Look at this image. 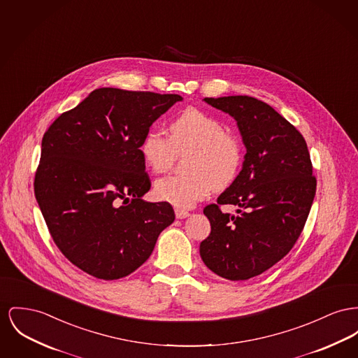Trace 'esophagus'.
Here are the masks:
<instances>
[{
    "mask_svg": "<svg viewBox=\"0 0 358 358\" xmlns=\"http://www.w3.org/2000/svg\"><path fill=\"white\" fill-rule=\"evenodd\" d=\"M174 212H176V217H177V219H185V217L189 216V212H188V210H181V208H176Z\"/></svg>",
    "mask_w": 358,
    "mask_h": 358,
    "instance_id": "obj_1",
    "label": "esophagus"
}]
</instances>
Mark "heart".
Masks as SVG:
<instances>
[{
	"label": "heart",
	"mask_w": 358,
	"mask_h": 358,
	"mask_svg": "<svg viewBox=\"0 0 358 358\" xmlns=\"http://www.w3.org/2000/svg\"><path fill=\"white\" fill-rule=\"evenodd\" d=\"M169 131L170 138L148 129L141 142L142 157L154 173L168 171L177 152L192 150L187 159L189 173L171 174L155 182L154 192L159 200L190 208L213 188H227L236 178L243 159L242 143L217 117L188 108L170 123Z\"/></svg>",
	"instance_id": "heart-1"
}]
</instances>
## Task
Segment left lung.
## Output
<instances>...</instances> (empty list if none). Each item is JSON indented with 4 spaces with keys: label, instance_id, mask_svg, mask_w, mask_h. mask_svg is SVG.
I'll return each mask as SVG.
<instances>
[{
    "label": "left lung",
    "instance_id": "1",
    "mask_svg": "<svg viewBox=\"0 0 358 358\" xmlns=\"http://www.w3.org/2000/svg\"><path fill=\"white\" fill-rule=\"evenodd\" d=\"M236 120L246 148L242 170L204 208L210 234L200 243L213 273L249 280L264 273L294 248L315 197L316 178L303 135L266 103L249 96L204 99ZM231 203L239 215L218 207Z\"/></svg>",
    "mask_w": 358,
    "mask_h": 358
}]
</instances>
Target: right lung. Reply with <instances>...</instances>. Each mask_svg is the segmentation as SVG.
<instances>
[{
	"instance_id": "1",
	"label": "right lung",
	"mask_w": 358,
	"mask_h": 358,
	"mask_svg": "<svg viewBox=\"0 0 358 358\" xmlns=\"http://www.w3.org/2000/svg\"><path fill=\"white\" fill-rule=\"evenodd\" d=\"M182 97L93 90L45 131L35 196L55 245L77 268L117 280L148 261L173 207L142 197L151 181L141 142Z\"/></svg>"
}]
</instances>
